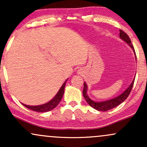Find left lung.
Here are the masks:
<instances>
[{"mask_svg": "<svg viewBox=\"0 0 147 147\" xmlns=\"http://www.w3.org/2000/svg\"><path fill=\"white\" fill-rule=\"evenodd\" d=\"M119 37H120V38H122L123 41H125L126 43L133 49V52H134V54L136 55V52H135L134 50V48H133L132 43H131V39H130L129 36H128L127 34L120 30H119ZM134 81L135 79H133V82H131V84H130L129 86L128 87V88H126V90H125V91H124V92H122L120 95L117 96V97H115L113 99H109V100L104 101V102H94L93 100H92V99H91L87 95L88 86H87L86 83L84 82L83 95L84 98L86 99V101L88 104L91 107H92L93 109H95L97 111H107L109 110H111V109H113V108H115L116 106H117L120 104H122V103L124 102V101L128 97H129L130 92H131V90H132L133 84H134Z\"/></svg>", "mask_w": 147, "mask_h": 147, "instance_id": "left-lung-1", "label": "left lung"}]
</instances>
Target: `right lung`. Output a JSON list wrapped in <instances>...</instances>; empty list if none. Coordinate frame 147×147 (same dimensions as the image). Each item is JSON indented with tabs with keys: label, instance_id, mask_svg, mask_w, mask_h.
<instances>
[{
	"label": "right lung",
	"instance_id": "obj_1",
	"mask_svg": "<svg viewBox=\"0 0 147 147\" xmlns=\"http://www.w3.org/2000/svg\"><path fill=\"white\" fill-rule=\"evenodd\" d=\"M66 82L67 80L64 82L62 86L59 89V90L57 93V95L54 97V98L51 99L50 102L46 103V104L38 106H29L25 105L24 104H23V105L26 108H28V109H30V110L36 111V112H48V111L52 110V109H55L58 105L59 103L61 100L62 97H63L64 93V89H65V86Z\"/></svg>",
	"mask_w": 147,
	"mask_h": 147
}]
</instances>
